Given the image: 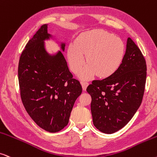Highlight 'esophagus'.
<instances>
[{
	"instance_id": "1",
	"label": "esophagus",
	"mask_w": 157,
	"mask_h": 157,
	"mask_svg": "<svg viewBox=\"0 0 157 157\" xmlns=\"http://www.w3.org/2000/svg\"><path fill=\"white\" fill-rule=\"evenodd\" d=\"M81 86H82L83 90V91L86 90L87 86H88V85H89V83L88 82H86V81H81Z\"/></svg>"
}]
</instances>
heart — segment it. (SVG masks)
Masks as SVG:
<instances>
[{"label": "heart", "mask_w": 157, "mask_h": 157, "mask_svg": "<svg viewBox=\"0 0 157 157\" xmlns=\"http://www.w3.org/2000/svg\"><path fill=\"white\" fill-rule=\"evenodd\" d=\"M125 47L121 38L104 30H92L81 34L68 50V59L71 71L81 78L91 79L95 75L100 78L110 76L117 71L123 60Z\"/></svg>", "instance_id": "b5f03b06"}]
</instances>
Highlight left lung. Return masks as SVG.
Masks as SVG:
<instances>
[{
  "label": "left lung",
  "mask_w": 157,
  "mask_h": 157,
  "mask_svg": "<svg viewBox=\"0 0 157 157\" xmlns=\"http://www.w3.org/2000/svg\"><path fill=\"white\" fill-rule=\"evenodd\" d=\"M146 80V63L140 49L128 37L122 63L113 75L94 80L86 91L91 97L93 123L113 133L131 121L141 105Z\"/></svg>",
  "instance_id": "obj_1"
}]
</instances>
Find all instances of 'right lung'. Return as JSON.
<instances>
[{"mask_svg": "<svg viewBox=\"0 0 157 157\" xmlns=\"http://www.w3.org/2000/svg\"><path fill=\"white\" fill-rule=\"evenodd\" d=\"M49 37L48 24H43L21 52L18 78L27 113L42 129L56 133L68 125L82 87L79 81L73 78L62 52L54 56L47 53L44 40ZM61 46L64 50L65 44Z\"/></svg>", "mask_w": 157, "mask_h": 157, "instance_id": "obj_1", "label": "right lung"}]
</instances>
